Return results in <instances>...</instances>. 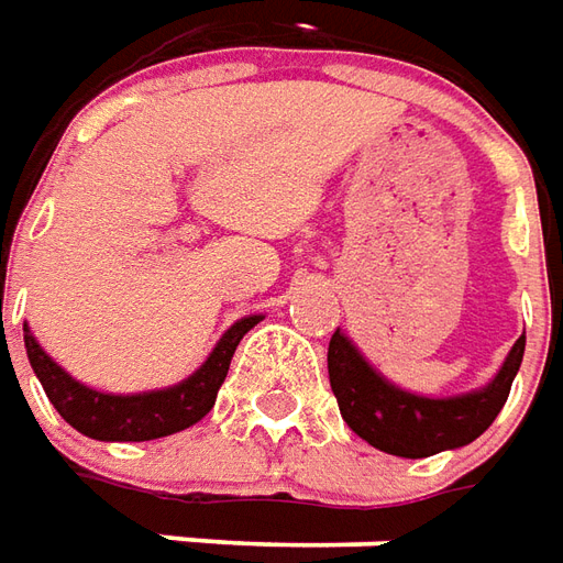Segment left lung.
I'll list each match as a JSON object with an SVG mask.
<instances>
[{
    "label": "left lung",
    "instance_id": "1",
    "mask_svg": "<svg viewBox=\"0 0 563 563\" xmlns=\"http://www.w3.org/2000/svg\"><path fill=\"white\" fill-rule=\"evenodd\" d=\"M525 360V335L485 387L457 396H420L377 372L341 329L329 341V384L341 418L368 445L396 457H432L475 442L506 405Z\"/></svg>",
    "mask_w": 563,
    "mask_h": 563
}]
</instances>
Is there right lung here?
<instances>
[{
  "mask_svg": "<svg viewBox=\"0 0 563 563\" xmlns=\"http://www.w3.org/2000/svg\"><path fill=\"white\" fill-rule=\"evenodd\" d=\"M262 320H265L262 313L241 317L216 341V347L200 363L198 372H191L173 387L145 393H103L81 384L63 365L51 360L26 322H23V344H26V356H30L35 377L42 380L51 405L60 411V418L69 427H76L81 435L97 439V442H148V439L188 430L213 408L216 393L225 380L228 365L241 338Z\"/></svg>",
  "mask_w": 563,
  "mask_h": 563,
  "instance_id": "right-lung-1",
  "label": "right lung"
}]
</instances>
